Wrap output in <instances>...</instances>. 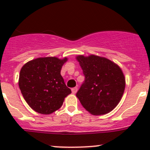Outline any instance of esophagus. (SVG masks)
I'll use <instances>...</instances> for the list:
<instances>
[{
    "label": "esophagus",
    "mask_w": 150,
    "mask_h": 150,
    "mask_svg": "<svg viewBox=\"0 0 150 150\" xmlns=\"http://www.w3.org/2000/svg\"><path fill=\"white\" fill-rule=\"evenodd\" d=\"M71 90H72V93H74V94H75V93H76L77 91H78V88H77V87L72 88L71 89Z\"/></svg>",
    "instance_id": "34e87169"
}]
</instances>
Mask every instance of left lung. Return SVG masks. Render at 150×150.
<instances>
[{"mask_svg": "<svg viewBox=\"0 0 150 150\" xmlns=\"http://www.w3.org/2000/svg\"><path fill=\"white\" fill-rule=\"evenodd\" d=\"M85 81L76 96L91 114L101 115L111 112L124 93L125 80L122 69L110 59L99 56L76 57Z\"/></svg>", "mask_w": 150, "mask_h": 150, "instance_id": "left-lung-1", "label": "left lung"}]
</instances>
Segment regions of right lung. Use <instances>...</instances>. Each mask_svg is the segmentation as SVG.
<instances>
[{
    "instance_id": "1",
    "label": "right lung",
    "mask_w": 150,
    "mask_h": 150,
    "mask_svg": "<svg viewBox=\"0 0 150 150\" xmlns=\"http://www.w3.org/2000/svg\"><path fill=\"white\" fill-rule=\"evenodd\" d=\"M67 61L57 57H40L28 62L19 73V86L28 105L37 112L48 115L57 111L71 93L61 75Z\"/></svg>"
}]
</instances>
